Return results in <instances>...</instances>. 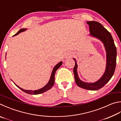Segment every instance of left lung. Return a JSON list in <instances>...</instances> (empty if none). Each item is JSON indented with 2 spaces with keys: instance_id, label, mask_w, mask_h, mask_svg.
Returning a JSON list of instances; mask_svg holds the SVG:
<instances>
[{
  "instance_id": "left-lung-1",
  "label": "left lung",
  "mask_w": 121,
  "mask_h": 121,
  "mask_svg": "<svg viewBox=\"0 0 121 121\" xmlns=\"http://www.w3.org/2000/svg\"><path fill=\"white\" fill-rule=\"evenodd\" d=\"M87 24L89 27L90 35L97 38L104 44L106 52V70L103 76L96 82L88 83L82 82L79 78L77 73V63L76 60L73 59L75 61L73 73L75 82L79 87L90 91H97L104 87L113 76L116 67L117 52L111 33L102 24L95 21L87 22Z\"/></svg>"
}]
</instances>
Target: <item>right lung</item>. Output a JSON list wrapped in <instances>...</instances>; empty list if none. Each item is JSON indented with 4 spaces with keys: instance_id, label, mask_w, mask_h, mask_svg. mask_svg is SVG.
Returning <instances> with one entry per match:
<instances>
[{
    "instance_id": "right-lung-1",
    "label": "right lung",
    "mask_w": 121,
    "mask_h": 121,
    "mask_svg": "<svg viewBox=\"0 0 121 121\" xmlns=\"http://www.w3.org/2000/svg\"><path fill=\"white\" fill-rule=\"evenodd\" d=\"M26 30V28H22V29H21L16 34H15L14 35H13V36H16V35H18V34L20 33L25 31V30ZM62 62H61H61L58 63V64H57L56 66L54 67V68L53 69V70H52L51 75V77H50V79L49 81V82H48V83L45 86H44L43 88H41V89H38V90H35V91H28V90L23 89L22 88L18 86L15 84H15L16 85V86L17 87H18L19 89H21L22 91H23L24 92H25V93H26L28 94H31V95H38V94H40L44 93L45 91H48V90H49L50 89H51V88L53 87V86L54 83L55 73H56V70L58 69V68L60 67V66L62 65Z\"/></svg>"
}]
</instances>
